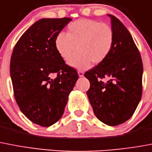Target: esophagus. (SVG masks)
Here are the masks:
<instances>
[{
	"label": "esophagus",
	"instance_id": "34e87169",
	"mask_svg": "<svg viewBox=\"0 0 152 152\" xmlns=\"http://www.w3.org/2000/svg\"><path fill=\"white\" fill-rule=\"evenodd\" d=\"M78 76H79V77H83L84 76V72L83 71H82V70H78Z\"/></svg>",
	"mask_w": 152,
	"mask_h": 152
}]
</instances>
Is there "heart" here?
I'll use <instances>...</instances> for the list:
<instances>
[{
  "mask_svg": "<svg viewBox=\"0 0 152 152\" xmlns=\"http://www.w3.org/2000/svg\"><path fill=\"white\" fill-rule=\"evenodd\" d=\"M115 44V33L107 23L93 19H78L70 23L67 32L59 33L55 40L59 55L65 60L75 51L69 59L70 66L86 69L91 61L98 64L108 57Z\"/></svg>",
  "mask_w": 152,
  "mask_h": 152,
  "instance_id": "obj_1",
  "label": "heart"
}]
</instances>
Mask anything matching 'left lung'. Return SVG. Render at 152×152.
I'll return each instance as SVG.
<instances>
[{"label": "left lung", "instance_id": "left-lung-1", "mask_svg": "<svg viewBox=\"0 0 152 152\" xmlns=\"http://www.w3.org/2000/svg\"><path fill=\"white\" fill-rule=\"evenodd\" d=\"M115 44L104 61L85 73L93 111L104 124L118 126L132 117L142 96L143 64L130 33L119 19L108 15ZM106 78V81H103Z\"/></svg>", "mask_w": 152, "mask_h": 152}]
</instances>
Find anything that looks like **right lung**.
Here are the masks:
<instances>
[{
  "instance_id": "obj_1",
  "label": "right lung",
  "mask_w": 152,
  "mask_h": 152,
  "mask_svg": "<svg viewBox=\"0 0 152 152\" xmlns=\"http://www.w3.org/2000/svg\"><path fill=\"white\" fill-rule=\"evenodd\" d=\"M72 19H42L30 26L13 49L10 75L15 101L28 119L48 127L64 114L78 78L55 46L57 34Z\"/></svg>"
}]
</instances>
